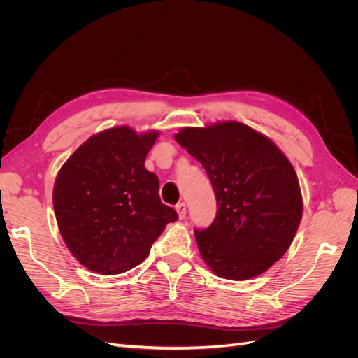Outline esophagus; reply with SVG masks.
I'll return each mask as SVG.
<instances>
[{
  "label": "esophagus",
  "instance_id": "34e87169",
  "mask_svg": "<svg viewBox=\"0 0 358 358\" xmlns=\"http://www.w3.org/2000/svg\"><path fill=\"white\" fill-rule=\"evenodd\" d=\"M176 212L179 215V218L183 220L187 216V204L185 203H179L176 204Z\"/></svg>",
  "mask_w": 358,
  "mask_h": 358
}]
</instances>
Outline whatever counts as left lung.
<instances>
[{"label":"left lung","instance_id":"8db88e82","mask_svg":"<svg viewBox=\"0 0 358 358\" xmlns=\"http://www.w3.org/2000/svg\"><path fill=\"white\" fill-rule=\"evenodd\" d=\"M176 142L201 162L218 210L196 230L201 258L224 279L264 273L288 251L303 215L296 170L267 136L242 122L185 127Z\"/></svg>","mask_w":358,"mask_h":358}]
</instances>
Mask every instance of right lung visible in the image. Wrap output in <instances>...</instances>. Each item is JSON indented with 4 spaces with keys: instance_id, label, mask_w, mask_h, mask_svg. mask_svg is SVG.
Segmentation results:
<instances>
[{
    "instance_id": "add662e5",
    "label": "right lung",
    "mask_w": 358,
    "mask_h": 358,
    "mask_svg": "<svg viewBox=\"0 0 358 358\" xmlns=\"http://www.w3.org/2000/svg\"><path fill=\"white\" fill-rule=\"evenodd\" d=\"M159 131L127 125L91 136L59 169L53 210L69 251L91 272L119 275L148 257L175 209L162 204L145 159Z\"/></svg>"
}]
</instances>
